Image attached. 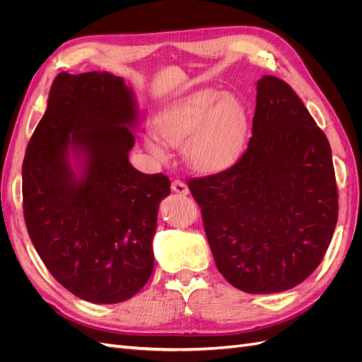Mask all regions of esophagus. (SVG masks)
<instances>
[{
  "mask_svg": "<svg viewBox=\"0 0 362 362\" xmlns=\"http://www.w3.org/2000/svg\"><path fill=\"white\" fill-rule=\"evenodd\" d=\"M170 189H172V192L178 193V194H189V187H187V185H185V182L181 181V180L172 181Z\"/></svg>",
  "mask_w": 362,
  "mask_h": 362,
  "instance_id": "esophagus-1",
  "label": "esophagus"
}]
</instances>
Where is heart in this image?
I'll list each match as a JSON object with an SVG mask.
<instances>
[{
	"instance_id": "obj_1",
	"label": "heart",
	"mask_w": 362,
	"mask_h": 362,
	"mask_svg": "<svg viewBox=\"0 0 362 362\" xmlns=\"http://www.w3.org/2000/svg\"><path fill=\"white\" fill-rule=\"evenodd\" d=\"M163 144L181 146L190 168L202 173L222 172L242 156L247 137V112L231 93L216 89L194 92L160 110L152 124ZM148 149L164 157L156 141Z\"/></svg>"
}]
</instances>
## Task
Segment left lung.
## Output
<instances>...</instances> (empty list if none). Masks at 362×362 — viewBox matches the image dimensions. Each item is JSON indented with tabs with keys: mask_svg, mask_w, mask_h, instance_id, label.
<instances>
[{
	"mask_svg": "<svg viewBox=\"0 0 362 362\" xmlns=\"http://www.w3.org/2000/svg\"><path fill=\"white\" fill-rule=\"evenodd\" d=\"M187 184L217 270L235 288L281 293L319 267L338 218L332 152L286 81L257 83L252 137L234 166Z\"/></svg>",
	"mask_w": 362,
	"mask_h": 362,
	"instance_id": "obj_1",
	"label": "left lung"
}]
</instances>
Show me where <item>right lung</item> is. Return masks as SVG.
<instances>
[{"label": "right lung", "instance_id": "add662e5", "mask_svg": "<svg viewBox=\"0 0 362 362\" xmlns=\"http://www.w3.org/2000/svg\"><path fill=\"white\" fill-rule=\"evenodd\" d=\"M137 119L124 78L60 72L25 151L31 243L57 282L92 303L133 298L154 270L152 238L170 181L131 166Z\"/></svg>", "mask_w": 362, "mask_h": 362}]
</instances>
